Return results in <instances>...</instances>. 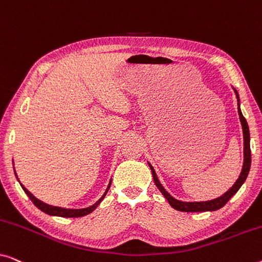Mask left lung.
I'll use <instances>...</instances> for the list:
<instances>
[{"mask_svg": "<svg viewBox=\"0 0 262 262\" xmlns=\"http://www.w3.org/2000/svg\"><path fill=\"white\" fill-rule=\"evenodd\" d=\"M235 91V94H236V98H237V106H238V116H239V121H241V125H242V130H243V156H245V159H243V167H242V170H241V174H239V177L237 180L234 185H232V187L229 189L224 193L223 195L218 196L216 199H212V200H207V202H180V200L175 199L171 196L169 193H168L166 189L162 185H161V182L159 180V178H157V175L155 173V169H154L151 164L149 162V167L150 169H151V173H152V178H154V181H155V185L157 186V188L160 189L161 193L164 195V198L168 200V203L170 204L171 207H174L175 210L178 211H182V212H204V211H216V210H220L221 207H223L225 204L229 202V199L231 198L232 195L235 194L236 192L238 191L239 188H241V186L243 185V182L246 181L247 177H248V173H249V169H250V163H252V154H250V136H249V127H248V124H247V120L246 118L243 117V114L241 112V108H239V99H238V93L236 92V89L234 88Z\"/></svg>", "mask_w": 262, "mask_h": 262, "instance_id": "1", "label": "left lung"}]
</instances>
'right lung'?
Segmentation results:
<instances>
[{
  "instance_id": "right-lung-1",
  "label": "right lung",
  "mask_w": 262,
  "mask_h": 262,
  "mask_svg": "<svg viewBox=\"0 0 262 262\" xmlns=\"http://www.w3.org/2000/svg\"><path fill=\"white\" fill-rule=\"evenodd\" d=\"M15 175H16V173H15ZM16 179H17V177H16ZM17 181H19V180H17ZM111 182H112V180L110 181V184H108V186H107L106 191L102 194L101 198H100L95 204H93L92 206L85 207V209H64V207L49 205V204L42 203L41 200H39V199L35 198V196L32 194V193L28 191V189L25 187L24 185H21V184L20 185H21V187H23V189L25 191V193H26V194L28 195V198L32 200V203H33L34 205L37 206L39 210H41L42 212L48 213V214H50V216H58V217L73 218V217H82V216H85V214H89L91 212H93V211H94L96 207H98L99 204L102 202V199L105 198V195L107 194V192H108V189L111 187Z\"/></svg>"
}]
</instances>
